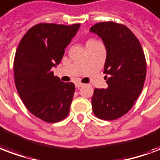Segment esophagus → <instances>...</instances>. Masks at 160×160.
<instances>
[{"instance_id": "esophagus-1", "label": "esophagus", "mask_w": 160, "mask_h": 160, "mask_svg": "<svg viewBox=\"0 0 160 160\" xmlns=\"http://www.w3.org/2000/svg\"><path fill=\"white\" fill-rule=\"evenodd\" d=\"M84 84L83 83H80V82H76L75 83V87H77V88H80V87H81V86H83Z\"/></svg>"}]
</instances>
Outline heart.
<instances>
[{"label":"heart","instance_id":"b5f03b06","mask_svg":"<svg viewBox=\"0 0 160 160\" xmlns=\"http://www.w3.org/2000/svg\"><path fill=\"white\" fill-rule=\"evenodd\" d=\"M92 41H95V40H90V41H88V42H87V43H89V42H92Z\"/></svg>","mask_w":160,"mask_h":160}]
</instances>
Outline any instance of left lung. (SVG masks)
Listing matches in <instances>:
<instances>
[{
    "mask_svg": "<svg viewBox=\"0 0 160 160\" xmlns=\"http://www.w3.org/2000/svg\"><path fill=\"white\" fill-rule=\"evenodd\" d=\"M91 31L102 38L107 50L104 74L107 89L95 88L93 113L104 120L122 117L133 107L142 92L147 62L138 39L126 26L113 21L96 23Z\"/></svg>",
    "mask_w": 160,
    "mask_h": 160,
    "instance_id": "left-lung-1",
    "label": "left lung"
}]
</instances>
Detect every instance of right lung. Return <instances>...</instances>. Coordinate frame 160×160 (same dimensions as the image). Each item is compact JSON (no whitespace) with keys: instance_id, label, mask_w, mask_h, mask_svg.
Returning <instances> with one entry per match:
<instances>
[{"instance_id":"obj_1","label":"right lung","mask_w":160,"mask_h":160,"mask_svg":"<svg viewBox=\"0 0 160 160\" xmlns=\"http://www.w3.org/2000/svg\"><path fill=\"white\" fill-rule=\"evenodd\" d=\"M80 28L41 23L26 32L17 48L13 62L18 93L29 112L47 123L68 116L74 97V83L62 82L52 71L59 64L65 48Z\"/></svg>"}]
</instances>
